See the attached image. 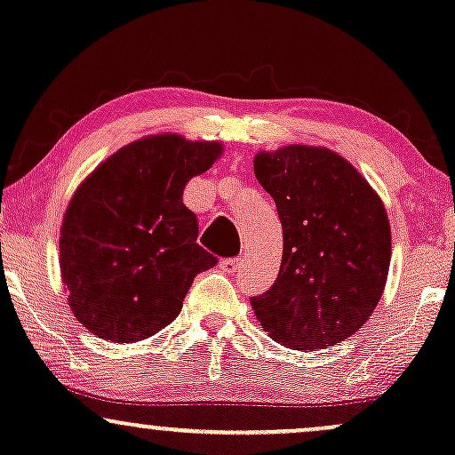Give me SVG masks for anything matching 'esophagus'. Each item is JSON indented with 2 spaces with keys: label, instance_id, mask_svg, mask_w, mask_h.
Returning <instances> with one entry per match:
<instances>
[{
  "label": "esophagus",
  "instance_id": "esophagus-1",
  "mask_svg": "<svg viewBox=\"0 0 455 455\" xmlns=\"http://www.w3.org/2000/svg\"><path fill=\"white\" fill-rule=\"evenodd\" d=\"M243 259L241 258H228V259H221V268L226 270V273H238V268H241Z\"/></svg>",
  "mask_w": 455,
  "mask_h": 455
}]
</instances>
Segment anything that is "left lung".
Returning a JSON list of instances; mask_svg holds the SVG:
<instances>
[{"mask_svg":"<svg viewBox=\"0 0 455 455\" xmlns=\"http://www.w3.org/2000/svg\"><path fill=\"white\" fill-rule=\"evenodd\" d=\"M253 172L283 228L277 279L251 296L259 324L285 348L341 344L365 324L385 290L391 262L385 204L329 148L258 152Z\"/></svg>","mask_w":455,"mask_h":455,"instance_id":"1","label":"left lung"}]
</instances>
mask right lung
<instances>
[{
	"mask_svg": "<svg viewBox=\"0 0 455 455\" xmlns=\"http://www.w3.org/2000/svg\"><path fill=\"white\" fill-rule=\"evenodd\" d=\"M221 150L219 141L150 135L120 148L81 182L64 214L60 268L85 329L129 344L180 314L196 275L217 264L197 244V217L182 191Z\"/></svg>",
	"mask_w": 455,
	"mask_h": 455,
	"instance_id": "right-lung-1",
	"label": "right lung"
}]
</instances>
